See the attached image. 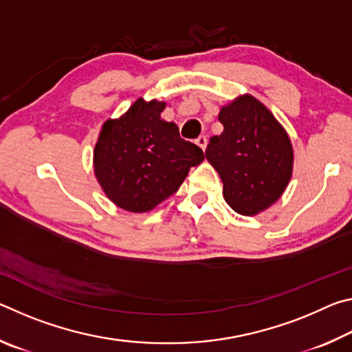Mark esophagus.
I'll list each match as a JSON object with an SVG mask.
<instances>
[{
  "label": "esophagus",
  "instance_id": "obj_1",
  "mask_svg": "<svg viewBox=\"0 0 352 352\" xmlns=\"http://www.w3.org/2000/svg\"><path fill=\"white\" fill-rule=\"evenodd\" d=\"M195 144H197L201 148V151H205L206 144H208V138H206L205 135H201V136H199L197 140H195Z\"/></svg>",
  "mask_w": 352,
  "mask_h": 352
}]
</instances>
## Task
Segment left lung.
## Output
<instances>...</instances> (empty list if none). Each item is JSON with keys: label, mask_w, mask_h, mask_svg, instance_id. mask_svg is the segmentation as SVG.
Returning <instances> with one entry per match:
<instances>
[{"label": "left lung", "mask_w": 352, "mask_h": 352, "mask_svg": "<svg viewBox=\"0 0 352 352\" xmlns=\"http://www.w3.org/2000/svg\"><path fill=\"white\" fill-rule=\"evenodd\" d=\"M219 121L223 132L210 140L205 157L222 178L226 204L242 216H254L275 204L290 182L289 135L250 94L222 107Z\"/></svg>", "instance_id": "obj_1"}]
</instances>
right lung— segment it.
<instances>
[{"label":"right lung","instance_id":"right-lung-1","mask_svg":"<svg viewBox=\"0 0 352 352\" xmlns=\"http://www.w3.org/2000/svg\"><path fill=\"white\" fill-rule=\"evenodd\" d=\"M166 104L140 98L119 119H109L94 146V174L113 204L146 212L177 192L204 151L180 138L160 115Z\"/></svg>","mask_w":352,"mask_h":352}]
</instances>
